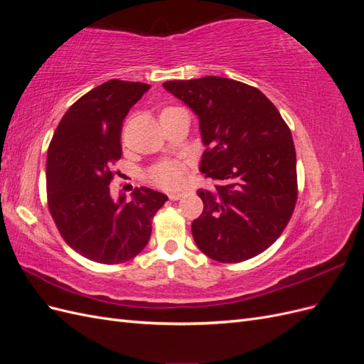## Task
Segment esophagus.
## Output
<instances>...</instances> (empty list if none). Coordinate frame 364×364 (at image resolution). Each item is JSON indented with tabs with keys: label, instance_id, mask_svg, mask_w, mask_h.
<instances>
[{
	"label": "esophagus",
	"instance_id": "obj_1",
	"mask_svg": "<svg viewBox=\"0 0 364 364\" xmlns=\"http://www.w3.org/2000/svg\"><path fill=\"white\" fill-rule=\"evenodd\" d=\"M185 196V193H170L168 194V197H170V200H179L181 199V197H183Z\"/></svg>",
	"mask_w": 364,
	"mask_h": 364
}]
</instances>
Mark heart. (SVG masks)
Wrapping results in <instances>:
<instances>
[{
    "label": "heart",
    "mask_w": 364,
    "mask_h": 364,
    "mask_svg": "<svg viewBox=\"0 0 364 364\" xmlns=\"http://www.w3.org/2000/svg\"><path fill=\"white\" fill-rule=\"evenodd\" d=\"M176 107H165L161 111V117L171 112ZM185 171L186 165L181 161H165L158 164L156 167H153L150 171V179L153 183H156L162 188H178L182 185L185 179Z\"/></svg>",
    "instance_id": "1"
}]
</instances>
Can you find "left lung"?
Here are the masks:
<instances>
[{"instance_id": "1", "label": "left lung", "mask_w": 364, "mask_h": 364, "mask_svg": "<svg viewBox=\"0 0 364 364\" xmlns=\"http://www.w3.org/2000/svg\"><path fill=\"white\" fill-rule=\"evenodd\" d=\"M199 118L206 150L199 170L217 181L199 190L203 213L191 225L206 257L241 262L279 238L297 199L291 132L259 90L206 75L162 85Z\"/></svg>"}]
</instances>
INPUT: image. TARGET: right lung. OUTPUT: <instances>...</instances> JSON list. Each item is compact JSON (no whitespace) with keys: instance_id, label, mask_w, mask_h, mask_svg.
Wrapping results in <instances>:
<instances>
[{"instance_id":"right-lung-1","label":"right lung","mask_w":364,"mask_h":364,"mask_svg":"<svg viewBox=\"0 0 364 364\" xmlns=\"http://www.w3.org/2000/svg\"><path fill=\"white\" fill-rule=\"evenodd\" d=\"M150 90L109 80L80 97L60 119L47 153L48 208L67 245L82 257L119 264L146 247L151 220L168 197L141 186L112 197V165L121 158V126Z\"/></svg>"}]
</instances>
